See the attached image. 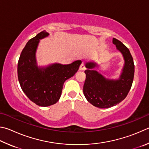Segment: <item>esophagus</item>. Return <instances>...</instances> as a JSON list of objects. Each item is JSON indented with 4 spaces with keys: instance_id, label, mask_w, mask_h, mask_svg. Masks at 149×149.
Wrapping results in <instances>:
<instances>
[{
    "instance_id": "34e87169",
    "label": "esophagus",
    "mask_w": 149,
    "mask_h": 149,
    "mask_svg": "<svg viewBox=\"0 0 149 149\" xmlns=\"http://www.w3.org/2000/svg\"><path fill=\"white\" fill-rule=\"evenodd\" d=\"M85 70V63H82L81 64L80 66H79V70H81V71H83V70Z\"/></svg>"
}]
</instances>
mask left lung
<instances>
[{"label": "left lung", "instance_id": "1", "mask_svg": "<svg viewBox=\"0 0 149 149\" xmlns=\"http://www.w3.org/2000/svg\"><path fill=\"white\" fill-rule=\"evenodd\" d=\"M117 49L123 54L124 66L120 77L117 80H109L93 70L97 66L93 62L86 63V79L83 93L88 102L98 108H109L119 104L125 99L132 87L134 76V63L128 47L116 38L113 39Z\"/></svg>", "mask_w": 149, "mask_h": 149}]
</instances>
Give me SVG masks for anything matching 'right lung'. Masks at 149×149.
Returning a JSON list of instances; mask_svg holds the SVG:
<instances>
[{
  "instance_id": "add662e5",
  "label": "right lung",
  "mask_w": 149,
  "mask_h": 149,
  "mask_svg": "<svg viewBox=\"0 0 149 149\" xmlns=\"http://www.w3.org/2000/svg\"><path fill=\"white\" fill-rule=\"evenodd\" d=\"M40 32L26 44L17 64V75L20 86L26 96L34 104L47 107L56 104L61 96L64 83L77 72L81 61L63 65L54 64L46 68L36 65L35 52L39 40L47 36Z\"/></svg>"
}]
</instances>
